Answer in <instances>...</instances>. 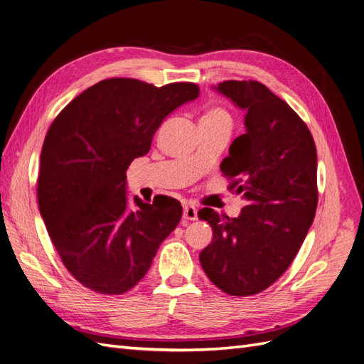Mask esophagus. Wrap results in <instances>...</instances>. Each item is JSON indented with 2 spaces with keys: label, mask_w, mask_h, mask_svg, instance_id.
Returning <instances> with one entry per match:
<instances>
[{
  "label": "esophagus",
  "mask_w": 364,
  "mask_h": 364,
  "mask_svg": "<svg viewBox=\"0 0 364 364\" xmlns=\"http://www.w3.org/2000/svg\"><path fill=\"white\" fill-rule=\"evenodd\" d=\"M182 217L183 222H194V220H197V209L191 205H185Z\"/></svg>",
  "instance_id": "esophagus-1"
}]
</instances>
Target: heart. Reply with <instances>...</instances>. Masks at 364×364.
Here are the masks:
<instances>
[{
	"mask_svg": "<svg viewBox=\"0 0 364 364\" xmlns=\"http://www.w3.org/2000/svg\"><path fill=\"white\" fill-rule=\"evenodd\" d=\"M202 119H228L229 121V115L226 114V111L223 109H211L208 111Z\"/></svg>",
	"mask_w": 364,
	"mask_h": 364,
	"instance_id": "b5f03b06",
	"label": "heart"
}]
</instances>
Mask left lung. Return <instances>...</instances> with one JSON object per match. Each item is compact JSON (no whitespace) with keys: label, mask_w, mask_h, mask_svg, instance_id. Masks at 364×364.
Here are the masks:
<instances>
[{"label":"left lung","mask_w":364,"mask_h":364,"mask_svg":"<svg viewBox=\"0 0 364 364\" xmlns=\"http://www.w3.org/2000/svg\"><path fill=\"white\" fill-rule=\"evenodd\" d=\"M214 90L246 111L220 170L246 206L235 218L203 208L213 241L200 252L206 277L230 296L266 290L289 269L317 208V153L311 132L259 82L228 80Z\"/></svg>","instance_id":"1"}]
</instances>
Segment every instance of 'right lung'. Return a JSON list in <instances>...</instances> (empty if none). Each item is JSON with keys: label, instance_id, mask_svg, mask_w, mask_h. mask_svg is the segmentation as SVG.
<instances>
[{"label": "right lung", "instance_id": "obj_1", "mask_svg": "<svg viewBox=\"0 0 364 364\" xmlns=\"http://www.w3.org/2000/svg\"><path fill=\"white\" fill-rule=\"evenodd\" d=\"M197 97L194 83L107 79L53 121L41 151L39 211L65 267L85 287L102 294L134 289L181 222L173 197L146 203L135 196L132 208L126 171L150 150L164 118Z\"/></svg>", "mask_w": 364, "mask_h": 364}]
</instances>
